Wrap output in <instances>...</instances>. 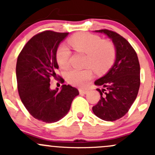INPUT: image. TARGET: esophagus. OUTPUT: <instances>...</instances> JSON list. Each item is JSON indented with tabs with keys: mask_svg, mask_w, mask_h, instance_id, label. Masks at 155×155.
I'll list each match as a JSON object with an SVG mask.
<instances>
[{
	"mask_svg": "<svg viewBox=\"0 0 155 155\" xmlns=\"http://www.w3.org/2000/svg\"><path fill=\"white\" fill-rule=\"evenodd\" d=\"M79 92H80V94H87L88 92V90L84 89V88H80L79 89Z\"/></svg>",
	"mask_w": 155,
	"mask_h": 155,
	"instance_id": "34e87169",
	"label": "esophagus"
}]
</instances>
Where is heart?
<instances>
[{
	"label": "heart",
	"mask_w": 155,
	"mask_h": 155,
	"mask_svg": "<svg viewBox=\"0 0 155 155\" xmlns=\"http://www.w3.org/2000/svg\"><path fill=\"white\" fill-rule=\"evenodd\" d=\"M69 44L76 51L86 54L85 65L92 68L98 73L107 71L113 64L116 56L114 44L110 41L103 40L100 36L91 33H80L74 35L68 40ZM71 51L65 46L58 48L57 61L63 69L70 65ZM92 70L71 69L66 74V79L72 85L84 87L91 79Z\"/></svg>",
	"instance_id": "b5f03b06"
}]
</instances>
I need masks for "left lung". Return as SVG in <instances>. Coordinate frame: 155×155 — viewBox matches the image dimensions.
<instances>
[{
	"mask_svg": "<svg viewBox=\"0 0 155 155\" xmlns=\"http://www.w3.org/2000/svg\"><path fill=\"white\" fill-rule=\"evenodd\" d=\"M103 32L112 40L116 50V61L105 76L94 81L101 98L92 107L93 113L105 121L122 118L130 109L137 96L140 79V64L136 51L120 34L108 29Z\"/></svg>",
	"mask_w": 155,
	"mask_h": 155,
	"instance_id": "obj_1",
	"label": "left lung"
}]
</instances>
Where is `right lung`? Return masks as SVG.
I'll return each mask as SVG.
<instances>
[{
    "label": "right lung",
    "instance_id": "obj_1",
    "mask_svg": "<svg viewBox=\"0 0 155 155\" xmlns=\"http://www.w3.org/2000/svg\"><path fill=\"white\" fill-rule=\"evenodd\" d=\"M68 35L50 30L39 32L28 41L18 57L16 78L20 98L34 118L48 124L65 116L79 94L78 90L69 84L62 85L61 91L50 89V78H57V48Z\"/></svg>",
    "mask_w": 155,
    "mask_h": 155
}]
</instances>
